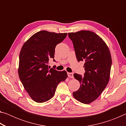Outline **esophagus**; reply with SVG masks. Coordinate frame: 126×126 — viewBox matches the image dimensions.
Instances as JSON below:
<instances>
[{
    "label": "esophagus",
    "instance_id": "obj_1",
    "mask_svg": "<svg viewBox=\"0 0 126 126\" xmlns=\"http://www.w3.org/2000/svg\"><path fill=\"white\" fill-rule=\"evenodd\" d=\"M67 74H68V77L71 78H74V77H73V73H69V72H68V73H67Z\"/></svg>",
    "mask_w": 126,
    "mask_h": 126
}]
</instances>
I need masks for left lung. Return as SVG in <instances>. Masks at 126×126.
Returning a JSON list of instances; mask_svg holds the SVG:
<instances>
[{"instance_id":"obj_1","label":"left lung","mask_w":126,"mask_h":126,"mask_svg":"<svg viewBox=\"0 0 126 126\" xmlns=\"http://www.w3.org/2000/svg\"><path fill=\"white\" fill-rule=\"evenodd\" d=\"M77 59L84 61V76L74 73L80 88L73 93L77 101L89 104L98 97L110 80L112 58L107 45L97 34L90 31L69 33Z\"/></svg>"}]
</instances>
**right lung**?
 <instances>
[{
    "instance_id": "1",
    "label": "right lung",
    "mask_w": 126,
    "mask_h": 126,
    "mask_svg": "<svg viewBox=\"0 0 126 126\" xmlns=\"http://www.w3.org/2000/svg\"><path fill=\"white\" fill-rule=\"evenodd\" d=\"M67 35V33L38 32L29 38L21 49L19 77L29 96L37 103L52 98L58 84L67 78L65 71H58L47 64L50 58H54L55 47Z\"/></svg>"
}]
</instances>
